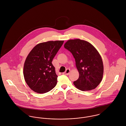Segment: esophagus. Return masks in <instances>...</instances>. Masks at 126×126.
<instances>
[{
    "label": "esophagus",
    "mask_w": 126,
    "mask_h": 126,
    "mask_svg": "<svg viewBox=\"0 0 126 126\" xmlns=\"http://www.w3.org/2000/svg\"><path fill=\"white\" fill-rule=\"evenodd\" d=\"M70 69H66V70L65 72H64V73H63V74L64 75H68L69 74V73H70Z\"/></svg>",
    "instance_id": "obj_1"
}]
</instances>
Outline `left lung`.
Instances as JSON below:
<instances>
[{"label":"left lung","mask_w":126,"mask_h":126,"mask_svg":"<svg viewBox=\"0 0 126 126\" xmlns=\"http://www.w3.org/2000/svg\"><path fill=\"white\" fill-rule=\"evenodd\" d=\"M64 47L71 52L79 73L74 84L85 91L95 89L102 80L104 67L100 55L89 42L79 39L69 40Z\"/></svg>","instance_id":"obj_1"}]
</instances>
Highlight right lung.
Wrapping results in <instances>:
<instances>
[{
	"instance_id": "obj_1",
	"label": "right lung",
	"mask_w": 126,
	"mask_h": 126,
	"mask_svg": "<svg viewBox=\"0 0 126 126\" xmlns=\"http://www.w3.org/2000/svg\"><path fill=\"white\" fill-rule=\"evenodd\" d=\"M64 41H47L35 46L27 57L23 74L29 87L39 94L52 90L57 82V75L52 61Z\"/></svg>"
}]
</instances>
